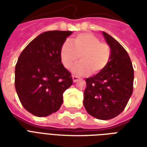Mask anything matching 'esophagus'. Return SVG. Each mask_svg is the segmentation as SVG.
Wrapping results in <instances>:
<instances>
[{
  "mask_svg": "<svg viewBox=\"0 0 147 147\" xmlns=\"http://www.w3.org/2000/svg\"><path fill=\"white\" fill-rule=\"evenodd\" d=\"M72 80H73V83H76V82H78V81L80 80V79H79L77 76H72Z\"/></svg>",
  "mask_w": 147,
  "mask_h": 147,
  "instance_id": "1",
  "label": "esophagus"
}]
</instances>
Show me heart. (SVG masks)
I'll return each mask as SVG.
<instances>
[{
  "mask_svg": "<svg viewBox=\"0 0 147 147\" xmlns=\"http://www.w3.org/2000/svg\"><path fill=\"white\" fill-rule=\"evenodd\" d=\"M72 43L64 42L60 49V57L65 68H70L80 58L81 62L71 70L75 75L83 76L90 72L98 75L104 71L110 60L111 49L108 44L90 33L78 34Z\"/></svg>",
  "mask_w": 147,
  "mask_h": 147,
  "instance_id": "heart-1",
  "label": "heart"
}]
</instances>
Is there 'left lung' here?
Here are the masks:
<instances>
[{
    "label": "left lung",
    "mask_w": 147,
    "mask_h": 147,
    "mask_svg": "<svg viewBox=\"0 0 147 147\" xmlns=\"http://www.w3.org/2000/svg\"><path fill=\"white\" fill-rule=\"evenodd\" d=\"M102 33L110 47V60L104 71L86 79L83 105L92 117L110 120L123 112L132 94L134 69L123 46Z\"/></svg>",
    "instance_id": "1"
}]
</instances>
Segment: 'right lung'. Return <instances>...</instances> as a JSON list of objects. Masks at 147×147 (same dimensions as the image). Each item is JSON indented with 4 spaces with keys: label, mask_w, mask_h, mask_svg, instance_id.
I'll list each match as a JSON object with an SVG mask.
<instances>
[{
    "label": "right lung",
    "mask_w": 147,
    "mask_h": 147,
    "mask_svg": "<svg viewBox=\"0 0 147 147\" xmlns=\"http://www.w3.org/2000/svg\"><path fill=\"white\" fill-rule=\"evenodd\" d=\"M71 31L50 30L26 46L15 69V86L24 109L36 117H46L61 108L63 94L72 85L60 49Z\"/></svg>",
    "instance_id": "right-lung-1"
}]
</instances>
